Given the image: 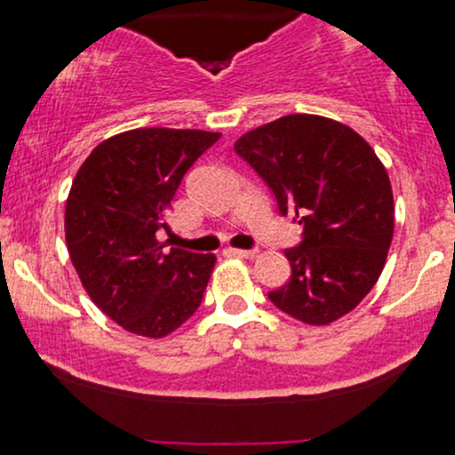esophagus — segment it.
Masks as SVG:
<instances>
[{
	"mask_svg": "<svg viewBox=\"0 0 455 455\" xmlns=\"http://www.w3.org/2000/svg\"><path fill=\"white\" fill-rule=\"evenodd\" d=\"M228 253L244 257V259H253V257H257V249H228Z\"/></svg>",
	"mask_w": 455,
	"mask_h": 455,
	"instance_id": "obj_1",
	"label": "esophagus"
}]
</instances>
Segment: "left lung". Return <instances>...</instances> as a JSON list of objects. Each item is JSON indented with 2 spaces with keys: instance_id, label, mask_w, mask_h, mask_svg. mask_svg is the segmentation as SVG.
Here are the masks:
<instances>
[{
  "instance_id": "left-lung-1",
  "label": "left lung",
  "mask_w": 455,
  "mask_h": 455,
  "mask_svg": "<svg viewBox=\"0 0 455 455\" xmlns=\"http://www.w3.org/2000/svg\"><path fill=\"white\" fill-rule=\"evenodd\" d=\"M235 154L266 182L279 215L304 227L299 244L283 251L291 279L268 299L310 325L356 308L394 233L392 187L374 149L341 123L291 114L242 136Z\"/></svg>"
}]
</instances>
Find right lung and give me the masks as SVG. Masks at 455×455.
<instances>
[{
	"label": "right lung",
	"mask_w": 455,
	"mask_h": 455,
	"mask_svg": "<svg viewBox=\"0 0 455 455\" xmlns=\"http://www.w3.org/2000/svg\"><path fill=\"white\" fill-rule=\"evenodd\" d=\"M220 139L147 127L103 140L66 204V242L81 283L109 319L142 337L180 328L202 304L215 257L169 249L167 211L191 164Z\"/></svg>",
	"instance_id": "right-lung-1"
}]
</instances>
